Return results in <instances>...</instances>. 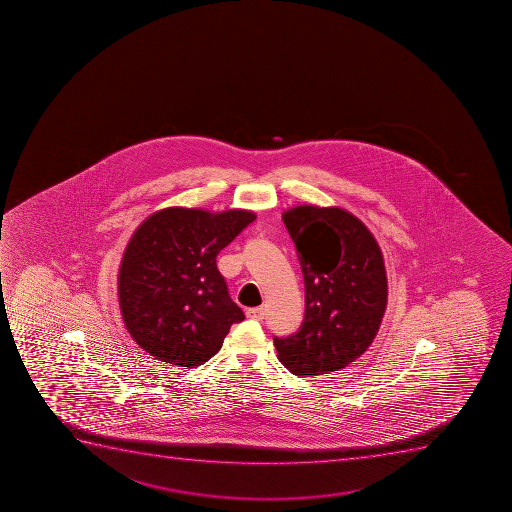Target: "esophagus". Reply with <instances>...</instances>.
<instances>
[{"instance_id":"1","label":"esophagus","mask_w":512,"mask_h":512,"mask_svg":"<svg viewBox=\"0 0 512 512\" xmlns=\"http://www.w3.org/2000/svg\"><path fill=\"white\" fill-rule=\"evenodd\" d=\"M245 315H247L248 319L264 320L265 310L262 307H253V309H248Z\"/></svg>"}]
</instances>
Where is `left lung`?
I'll use <instances>...</instances> for the list:
<instances>
[{
    "mask_svg": "<svg viewBox=\"0 0 512 512\" xmlns=\"http://www.w3.org/2000/svg\"><path fill=\"white\" fill-rule=\"evenodd\" d=\"M304 274L305 315L289 337H274L295 375L344 369L369 349L387 307V275L369 228L339 207L299 205L282 215Z\"/></svg>",
    "mask_w": 512,
    "mask_h": 512,
    "instance_id": "8db88e82",
    "label": "left lung"
}]
</instances>
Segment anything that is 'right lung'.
Returning <instances> with one entry per match:
<instances>
[{
	"instance_id": "1",
	"label": "right lung",
	"mask_w": 512,
	"mask_h": 512,
	"mask_svg": "<svg viewBox=\"0 0 512 512\" xmlns=\"http://www.w3.org/2000/svg\"><path fill=\"white\" fill-rule=\"evenodd\" d=\"M248 210L170 207L135 230L118 272V302L132 339L155 359L198 367L245 319L217 255L255 220Z\"/></svg>"
}]
</instances>
